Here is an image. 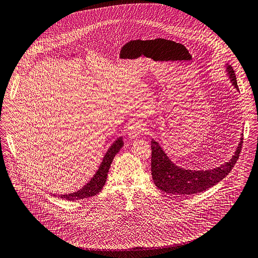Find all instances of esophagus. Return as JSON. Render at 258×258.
<instances>
[{"instance_id":"1","label":"esophagus","mask_w":258,"mask_h":258,"mask_svg":"<svg viewBox=\"0 0 258 258\" xmlns=\"http://www.w3.org/2000/svg\"><path fill=\"white\" fill-rule=\"evenodd\" d=\"M145 127L139 122H136V123H133L128 130H127V134L130 136V138L132 139H135V138H138L141 135H143L145 133Z\"/></svg>"}]
</instances>
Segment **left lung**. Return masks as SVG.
<instances>
[{"mask_svg":"<svg viewBox=\"0 0 258 258\" xmlns=\"http://www.w3.org/2000/svg\"><path fill=\"white\" fill-rule=\"evenodd\" d=\"M227 66V72L229 79L239 90L237 77L235 71L229 66ZM243 145V136L241 142L239 143L235 154L232 155L228 162L212 170L206 171H195L185 170L177 167L167 156L158 143L154 140L151 141V175L155 186L161 191L172 195H195L203 192L210 187L214 186L220 182L224 177L230 173L233 166L239 159Z\"/></svg>","mask_w":258,"mask_h":258,"instance_id":"8db88e82","label":"left lung"}]
</instances>
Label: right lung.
Returning <instances> with one entry per match:
<instances>
[{"instance_id": "add662e5", "label": "right lung", "mask_w": 258, "mask_h": 258, "mask_svg": "<svg viewBox=\"0 0 258 258\" xmlns=\"http://www.w3.org/2000/svg\"><path fill=\"white\" fill-rule=\"evenodd\" d=\"M123 141L122 138H118L116 141L112 144L110 149L107 151L101 166L96 173V175L92 177V179L84 185L82 188L76 192L69 194V195H57L56 197H59L61 200H68V201H77L81 199H87L93 196H97L103 188V186L106 183L107 175L110 169V166L112 163V160L114 156L118 153V151L122 148ZM55 197V195H53Z\"/></svg>"}]
</instances>
